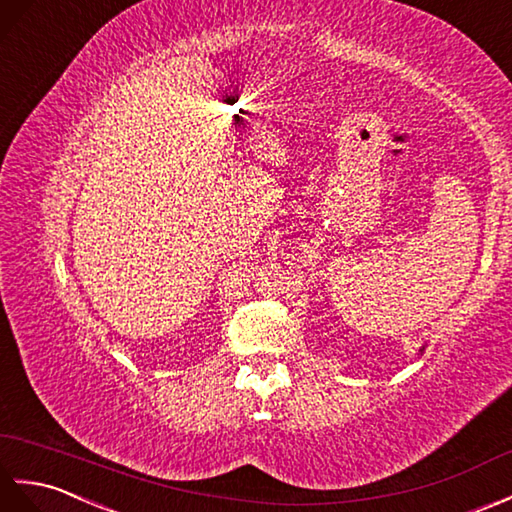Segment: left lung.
I'll return each mask as SVG.
<instances>
[{"mask_svg": "<svg viewBox=\"0 0 512 512\" xmlns=\"http://www.w3.org/2000/svg\"><path fill=\"white\" fill-rule=\"evenodd\" d=\"M423 350H425V346H423V348H420V352H423Z\"/></svg>", "mask_w": 512, "mask_h": 512, "instance_id": "obj_1", "label": "left lung"}]
</instances>
